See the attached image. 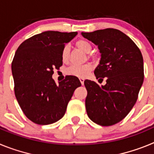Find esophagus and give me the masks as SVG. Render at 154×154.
Listing matches in <instances>:
<instances>
[{
	"label": "esophagus",
	"mask_w": 154,
	"mask_h": 154,
	"mask_svg": "<svg viewBox=\"0 0 154 154\" xmlns=\"http://www.w3.org/2000/svg\"><path fill=\"white\" fill-rule=\"evenodd\" d=\"M80 82H81V84L82 85H84V79H80Z\"/></svg>",
	"instance_id": "34e87169"
}]
</instances>
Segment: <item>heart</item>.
<instances>
[{
    "mask_svg": "<svg viewBox=\"0 0 154 154\" xmlns=\"http://www.w3.org/2000/svg\"><path fill=\"white\" fill-rule=\"evenodd\" d=\"M75 46L79 49L82 51L83 52L88 54V57H92V55L89 53L92 51V45L88 41L84 40V39H79L76 41ZM62 61L64 63L69 62V45H65L62 50ZM92 70V66L91 64H85L82 65H72L69 68H68L66 70V74L69 75H72L75 77L83 79L88 75L91 71Z\"/></svg>",
    "mask_w": 154,
    "mask_h": 154,
    "instance_id": "obj_1",
    "label": "heart"
}]
</instances>
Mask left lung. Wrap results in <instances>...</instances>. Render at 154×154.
Here are the masks:
<instances>
[{
  "instance_id": "left-lung-1",
  "label": "left lung",
  "mask_w": 154,
  "mask_h": 154,
  "mask_svg": "<svg viewBox=\"0 0 154 154\" xmlns=\"http://www.w3.org/2000/svg\"><path fill=\"white\" fill-rule=\"evenodd\" d=\"M82 35L98 45L101 53L94 71L96 79L106 78V84L101 87L91 80L84 82L87 114L96 124L112 126L124 119L137 102L144 78L142 54L132 39L117 29Z\"/></svg>"
}]
</instances>
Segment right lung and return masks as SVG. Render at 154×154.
I'll return each instance as SVG.
<instances>
[{"label":"right lung","mask_w":154,"mask_h":154,"mask_svg":"<svg viewBox=\"0 0 154 154\" xmlns=\"http://www.w3.org/2000/svg\"><path fill=\"white\" fill-rule=\"evenodd\" d=\"M77 32L48 31L23 42L11 64L14 94L27 117L39 125L62 119L75 89L81 86L77 77L69 75L57 85L54 69L62 65V50Z\"/></svg>","instance_id":"obj_1"}]
</instances>
